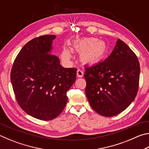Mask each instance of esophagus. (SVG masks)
<instances>
[{"mask_svg":"<svg viewBox=\"0 0 149 149\" xmlns=\"http://www.w3.org/2000/svg\"><path fill=\"white\" fill-rule=\"evenodd\" d=\"M84 71H83L82 70H80V69L77 70V76L78 77H84Z\"/></svg>","mask_w":149,"mask_h":149,"instance_id":"obj_1","label":"esophagus"}]
</instances>
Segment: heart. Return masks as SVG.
I'll list each match as a JSON object with an SVG mask.
<instances>
[{
  "mask_svg": "<svg viewBox=\"0 0 149 149\" xmlns=\"http://www.w3.org/2000/svg\"><path fill=\"white\" fill-rule=\"evenodd\" d=\"M75 49L84 51L82 60L88 64L95 63L101 60L107 51V45L103 40L96 37H85L77 41L74 46ZM62 58L65 61L71 58V52L68 49H64L62 52Z\"/></svg>",
  "mask_w": 149,
  "mask_h": 149,
  "instance_id": "1",
  "label": "heart"
}]
</instances>
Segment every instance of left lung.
<instances>
[{"label":"left lung","mask_w":149,"mask_h":149,"mask_svg":"<svg viewBox=\"0 0 149 149\" xmlns=\"http://www.w3.org/2000/svg\"><path fill=\"white\" fill-rule=\"evenodd\" d=\"M85 94L91 107L105 117L120 114L137 95L140 66L130 48L118 39L112 53L103 62L85 68Z\"/></svg>","instance_id":"left-lung-1"}]
</instances>
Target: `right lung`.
Segmentation results:
<instances>
[{
  "label": "right lung",
  "mask_w": 149,
  "mask_h": 149,
  "mask_svg": "<svg viewBox=\"0 0 149 149\" xmlns=\"http://www.w3.org/2000/svg\"><path fill=\"white\" fill-rule=\"evenodd\" d=\"M56 35L31 40L17 54L10 79L16 99L27 114L41 120L58 116L65 107L66 92L74 84L77 69L65 68L52 54Z\"/></svg>",
  "instance_id": "right-lung-1"
}]
</instances>
